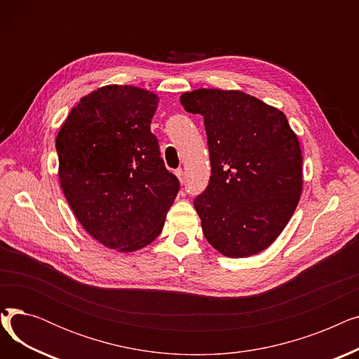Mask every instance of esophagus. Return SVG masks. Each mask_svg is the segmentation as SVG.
I'll return each mask as SVG.
<instances>
[{
    "instance_id": "obj_1",
    "label": "esophagus",
    "mask_w": 359,
    "mask_h": 359,
    "mask_svg": "<svg viewBox=\"0 0 359 359\" xmlns=\"http://www.w3.org/2000/svg\"><path fill=\"white\" fill-rule=\"evenodd\" d=\"M176 176H177V179L180 180V183L184 182V172H183V168H177V170H176Z\"/></svg>"
}]
</instances>
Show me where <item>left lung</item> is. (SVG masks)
I'll return each instance as SVG.
<instances>
[{
	"label": "left lung",
	"instance_id": "left-lung-1",
	"mask_svg": "<svg viewBox=\"0 0 359 359\" xmlns=\"http://www.w3.org/2000/svg\"><path fill=\"white\" fill-rule=\"evenodd\" d=\"M180 103L203 116L208 140L211 177L194 199L206 240L227 257L265 250L303 189V156L287 116L236 90L201 88Z\"/></svg>",
	"mask_w": 359,
	"mask_h": 359
}]
</instances>
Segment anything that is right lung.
I'll return each instance as SVG.
<instances>
[{
	"label": "right lung",
	"mask_w": 359,
	"mask_h": 359,
	"mask_svg": "<svg viewBox=\"0 0 359 359\" xmlns=\"http://www.w3.org/2000/svg\"><path fill=\"white\" fill-rule=\"evenodd\" d=\"M157 104L147 90L106 86L80 100L56 137L64 195L109 249L134 252L156 240L180 189L151 132Z\"/></svg>",
	"instance_id": "obj_1"
}]
</instances>
